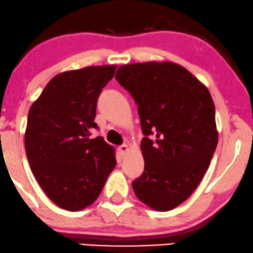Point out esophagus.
Returning <instances> with one entry per match:
<instances>
[{
    "instance_id": "34e87169",
    "label": "esophagus",
    "mask_w": 253,
    "mask_h": 253,
    "mask_svg": "<svg viewBox=\"0 0 253 253\" xmlns=\"http://www.w3.org/2000/svg\"><path fill=\"white\" fill-rule=\"evenodd\" d=\"M118 150H119V153L121 155H125L127 153V150H128V146H127L126 143H124V145L118 147Z\"/></svg>"
}]
</instances>
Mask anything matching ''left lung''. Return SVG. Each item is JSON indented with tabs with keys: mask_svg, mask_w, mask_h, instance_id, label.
Segmentation results:
<instances>
[{
	"mask_svg": "<svg viewBox=\"0 0 253 253\" xmlns=\"http://www.w3.org/2000/svg\"><path fill=\"white\" fill-rule=\"evenodd\" d=\"M116 79L137 105L145 135V171L132 182L134 193L152 209L169 211L194 193L216 150L211 95L188 70L170 62L120 66Z\"/></svg>",
	"mask_w": 253,
	"mask_h": 253,
	"instance_id": "left-lung-1",
	"label": "left lung"
}]
</instances>
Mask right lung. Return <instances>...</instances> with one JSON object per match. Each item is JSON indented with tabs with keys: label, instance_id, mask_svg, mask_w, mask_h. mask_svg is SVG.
I'll list each match as a JSON object with an SVG mask.
<instances>
[{
	"label": "right lung",
	"instance_id": "1",
	"mask_svg": "<svg viewBox=\"0 0 253 253\" xmlns=\"http://www.w3.org/2000/svg\"><path fill=\"white\" fill-rule=\"evenodd\" d=\"M117 66H87L47 83L28 114L25 150L34 176L62 209L78 211L97 200L117 165L113 147L91 139L99 95Z\"/></svg>",
	"mask_w": 253,
	"mask_h": 253
}]
</instances>
